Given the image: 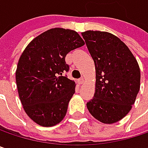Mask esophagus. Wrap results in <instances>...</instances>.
Segmentation results:
<instances>
[{
    "label": "esophagus",
    "instance_id": "obj_1",
    "mask_svg": "<svg viewBox=\"0 0 148 148\" xmlns=\"http://www.w3.org/2000/svg\"><path fill=\"white\" fill-rule=\"evenodd\" d=\"M78 81H79V83L81 85V84H83V83L85 82V78H83V77H82V78L79 79V80H78Z\"/></svg>",
    "mask_w": 148,
    "mask_h": 148
}]
</instances>
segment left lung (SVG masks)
Wrapping results in <instances>:
<instances>
[{"label": "left lung", "instance_id": "8db88e82", "mask_svg": "<svg viewBox=\"0 0 148 148\" xmlns=\"http://www.w3.org/2000/svg\"><path fill=\"white\" fill-rule=\"evenodd\" d=\"M96 70L95 93L86 106L99 122L112 124L131 110L140 90L139 64L129 47L116 36L100 31L81 33Z\"/></svg>", "mask_w": 148, "mask_h": 148}]
</instances>
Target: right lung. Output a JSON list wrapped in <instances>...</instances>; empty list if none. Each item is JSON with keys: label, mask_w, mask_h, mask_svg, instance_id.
<instances>
[{"label": "right lung", "mask_w": 148, "mask_h": 148, "mask_svg": "<svg viewBox=\"0 0 148 148\" xmlns=\"http://www.w3.org/2000/svg\"><path fill=\"white\" fill-rule=\"evenodd\" d=\"M85 45L75 31L52 28L36 37L21 54L15 73L18 97L27 116L51 127L65 117L75 82L63 76L69 52Z\"/></svg>", "instance_id": "add662e5"}]
</instances>
